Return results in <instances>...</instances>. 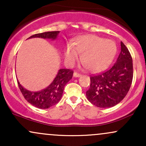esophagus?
I'll use <instances>...</instances> for the list:
<instances>
[{
    "instance_id": "34e87169",
    "label": "esophagus",
    "mask_w": 146,
    "mask_h": 146,
    "mask_svg": "<svg viewBox=\"0 0 146 146\" xmlns=\"http://www.w3.org/2000/svg\"><path fill=\"white\" fill-rule=\"evenodd\" d=\"M73 76L75 77V78H79V77H81L82 75L80 74V73H78V72H74V73H73Z\"/></svg>"
}]
</instances>
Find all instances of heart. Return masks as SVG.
<instances>
[{
  "mask_svg": "<svg viewBox=\"0 0 146 146\" xmlns=\"http://www.w3.org/2000/svg\"><path fill=\"white\" fill-rule=\"evenodd\" d=\"M116 53V45L113 40L104 39L95 35L78 37L71 44L66 46L64 51L65 59L73 64L82 54L84 66L90 71L98 72L106 68Z\"/></svg>",
  "mask_w": 146,
  "mask_h": 146,
  "instance_id": "b5f03b06",
  "label": "heart"
}]
</instances>
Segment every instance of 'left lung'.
Returning a JSON list of instances; mask_svg holds the SVG:
<instances>
[{
    "instance_id": "8db88e82",
    "label": "left lung",
    "mask_w": 146,
    "mask_h": 146,
    "mask_svg": "<svg viewBox=\"0 0 146 146\" xmlns=\"http://www.w3.org/2000/svg\"><path fill=\"white\" fill-rule=\"evenodd\" d=\"M133 78L132 56L121 42V52L117 62L109 69L90 77L86 98L100 108H109L123 100L131 86Z\"/></svg>"
}]
</instances>
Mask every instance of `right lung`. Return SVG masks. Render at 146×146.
<instances>
[{
    "label": "right lung",
    "instance_id": "1",
    "mask_svg": "<svg viewBox=\"0 0 146 146\" xmlns=\"http://www.w3.org/2000/svg\"><path fill=\"white\" fill-rule=\"evenodd\" d=\"M59 32L60 31H58L37 33L30 36L29 38H41L55 40ZM73 74V71L71 69H60L51 84L44 89L38 92H31L26 90L20 84L18 81V84L22 94L27 101L37 108L46 109L58 103L62 96L65 85L72 78Z\"/></svg>",
    "mask_w": 146,
    "mask_h": 146
}]
</instances>
